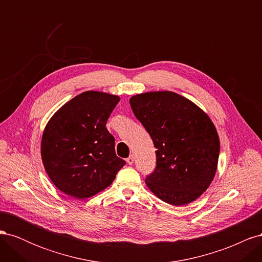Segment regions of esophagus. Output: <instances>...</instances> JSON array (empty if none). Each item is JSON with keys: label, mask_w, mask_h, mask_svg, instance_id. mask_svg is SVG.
Segmentation results:
<instances>
[{"label": "esophagus", "mask_w": 262, "mask_h": 262, "mask_svg": "<svg viewBox=\"0 0 262 262\" xmlns=\"http://www.w3.org/2000/svg\"><path fill=\"white\" fill-rule=\"evenodd\" d=\"M126 163H128L129 165H132L134 163V156L130 155L128 158H126Z\"/></svg>", "instance_id": "1"}]
</instances>
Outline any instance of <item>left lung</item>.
Wrapping results in <instances>:
<instances>
[{"label":"left lung","mask_w":262,"mask_h":262,"mask_svg":"<svg viewBox=\"0 0 262 262\" xmlns=\"http://www.w3.org/2000/svg\"><path fill=\"white\" fill-rule=\"evenodd\" d=\"M130 105L156 148V168L145 179L148 189L176 207L196 200L214 179L220 154L208 114L169 91L134 95Z\"/></svg>","instance_id":"left-lung-1"}]
</instances>
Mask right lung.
<instances>
[{
	"label": "right lung",
	"mask_w": 262,
	"mask_h": 262,
	"mask_svg": "<svg viewBox=\"0 0 262 262\" xmlns=\"http://www.w3.org/2000/svg\"><path fill=\"white\" fill-rule=\"evenodd\" d=\"M120 100L117 95L87 91L54 113L42 133L46 172L60 191L86 199L113 184L125 162L115 152L106 122Z\"/></svg>",
	"instance_id": "right-lung-1"
}]
</instances>
